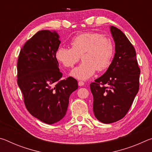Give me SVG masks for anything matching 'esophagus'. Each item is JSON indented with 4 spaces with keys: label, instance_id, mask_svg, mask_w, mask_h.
I'll list each match as a JSON object with an SVG mask.
<instances>
[{
    "label": "esophagus",
    "instance_id": "obj_1",
    "mask_svg": "<svg viewBox=\"0 0 152 152\" xmlns=\"http://www.w3.org/2000/svg\"><path fill=\"white\" fill-rule=\"evenodd\" d=\"M84 82H82V81H78V85H79V86H84Z\"/></svg>",
    "mask_w": 152,
    "mask_h": 152
}]
</instances>
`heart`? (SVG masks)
<instances>
[{"instance_id": "heart-1", "label": "heart", "mask_w": 152, "mask_h": 152, "mask_svg": "<svg viewBox=\"0 0 152 152\" xmlns=\"http://www.w3.org/2000/svg\"><path fill=\"white\" fill-rule=\"evenodd\" d=\"M71 48L60 47L56 58L65 68H70L81 58L82 63L72 72L71 75L80 80L91 78L98 72L110 66L115 52L113 40L106 35L86 32L76 35L70 41Z\"/></svg>"}]
</instances>
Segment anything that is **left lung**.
Segmentation results:
<instances>
[{"instance_id":"1","label":"left lung","mask_w":152,"mask_h":152,"mask_svg":"<svg viewBox=\"0 0 152 152\" xmlns=\"http://www.w3.org/2000/svg\"><path fill=\"white\" fill-rule=\"evenodd\" d=\"M115 43L114 58L103 75L90 84L94 116L103 123L123 119L140 88V69L135 50L121 31L110 27Z\"/></svg>"}]
</instances>
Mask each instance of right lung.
<instances>
[{
    "label": "right lung",
    "mask_w": 152,
    "mask_h": 152,
    "mask_svg": "<svg viewBox=\"0 0 152 152\" xmlns=\"http://www.w3.org/2000/svg\"><path fill=\"white\" fill-rule=\"evenodd\" d=\"M58 38L56 32L39 31L23 46L17 61V84L25 107L33 117L48 124L65 116L69 97L78 88L73 77L61 80L56 58Z\"/></svg>",
    "instance_id": "right-lung-1"
}]
</instances>
